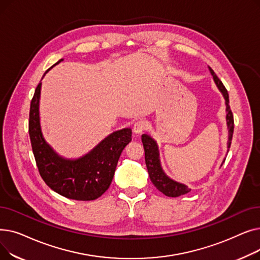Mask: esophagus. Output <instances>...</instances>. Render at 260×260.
I'll return each instance as SVG.
<instances>
[{
    "mask_svg": "<svg viewBox=\"0 0 260 260\" xmlns=\"http://www.w3.org/2000/svg\"><path fill=\"white\" fill-rule=\"evenodd\" d=\"M146 127H147L146 121H144V120H138L137 122H135L133 129H134V132H135L136 134H141L142 132H144V131L146 129Z\"/></svg>",
    "mask_w": 260,
    "mask_h": 260,
    "instance_id": "34e87169",
    "label": "esophagus"
}]
</instances>
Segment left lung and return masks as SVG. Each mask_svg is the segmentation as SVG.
Here are the masks:
<instances>
[{
    "instance_id": "1",
    "label": "left lung",
    "mask_w": 260,
    "mask_h": 260,
    "mask_svg": "<svg viewBox=\"0 0 260 260\" xmlns=\"http://www.w3.org/2000/svg\"><path fill=\"white\" fill-rule=\"evenodd\" d=\"M211 74L213 75L215 83L217 84L218 88L222 92L223 97L226 101V121H228V128H229V147L231 145L232 137H233L234 132V117L233 113L231 111V107L229 104V93L220 79L216 76L214 71L210 67ZM143 147H144V156H145V165L147 168V172L149 175V178L153 184L160 190L161 193L165 194L169 197H179L188 193L190 188L186 185L176 182L163 173L160 162H159V154H158V147L156 142L147 135H142L141 137Z\"/></svg>"
}]
</instances>
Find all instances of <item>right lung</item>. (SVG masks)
<instances>
[{
    "label": "right lung",
    "instance_id": "obj_1",
    "mask_svg": "<svg viewBox=\"0 0 260 260\" xmlns=\"http://www.w3.org/2000/svg\"><path fill=\"white\" fill-rule=\"evenodd\" d=\"M40 92L41 82L30 103L28 132L41 177L52 190L66 198L82 201L99 198L112 183L121 153L132 141V129L124 128L109 135L81 159L71 161L60 158L45 142L41 133Z\"/></svg>",
    "mask_w": 260,
    "mask_h": 260
}]
</instances>
